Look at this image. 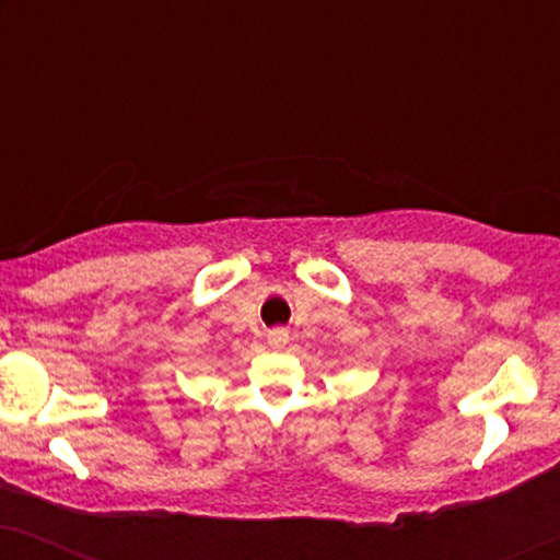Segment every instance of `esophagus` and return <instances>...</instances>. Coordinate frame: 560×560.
<instances>
[{"instance_id": "esophagus-1", "label": "esophagus", "mask_w": 560, "mask_h": 560, "mask_svg": "<svg viewBox=\"0 0 560 560\" xmlns=\"http://www.w3.org/2000/svg\"><path fill=\"white\" fill-rule=\"evenodd\" d=\"M288 341H290V336L285 328H272V331L267 334V343H270L272 349H285Z\"/></svg>"}]
</instances>
